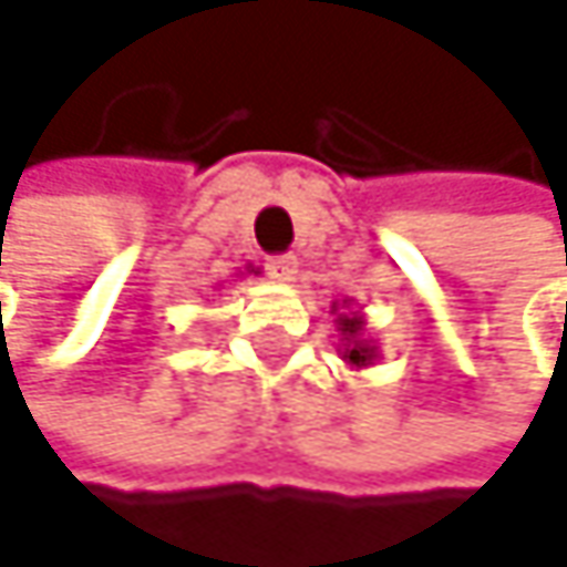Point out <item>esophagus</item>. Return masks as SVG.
<instances>
[{"mask_svg":"<svg viewBox=\"0 0 567 567\" xmlns=\"http://www.w3.org/2000/svg\"><path fill=\"white\" fill-rule=\"evenodd\" d=\"M265 268L275 281H292L299 271V261H296V255H278V258H268Z\"/></svg>","mask_w":567,"mask_h":567,"instance_id":"34e87169","label":"esophagus"}]
</instances>
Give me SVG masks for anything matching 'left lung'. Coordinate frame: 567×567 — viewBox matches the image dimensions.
<instances>
[{"label": "left lung", "instance_id": "8db88e82", "mask_svg": "<svg viewBox=\"0 0 567 567\" xmlns=\"http://www.w3.org/2000/svg\"><path fill=\"white\" fill-rule=\"evenodd\" d=\"M332 316H336V329H339V355L349 369H369L375 365L382 355H379V346L369 339V329H365V316L359 309H352V299H342V302H332Z\"/></svg>", "mask_w": 567, "mask_h": 567}]
</instances>
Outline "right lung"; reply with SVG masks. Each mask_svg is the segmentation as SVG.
I'll list each match as a JSON object with an SVG mask.
<instances>
[{"mask_svg":"<svg viewBox=\"0 0 567 567\" xmlns=\"http://www.w3.org/2000/svg\"><path fill=\"white\" fill-rule=\"evenodd\" d=\"M248 271H255V268H248Z\"/></svg>","mask_w":567,"mask_h":567,"instance_id":"add662e5","label":"right lung"}]
</instances>
